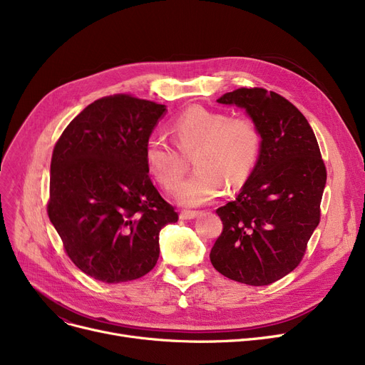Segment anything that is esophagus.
<instances>
[{
    "mask_svg": "<svg viewBox=\"0 0 365 365\" xmlns=\"http://www.w3.org/2000/svg\"><path fill=\"white\" fill-rule=\"evenodd\" d=\"M198 215H200V212H194V210H182L180 219L182 220H190V219H195Z\"/></svg>",
    "mask_w": 365,
    "mask_h": 365,
    "instance_id": "obj_1",
    "label": "esophagus"
}]
</instances>
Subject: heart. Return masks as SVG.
I'll return each mask as SVG.
<instances>
[{"label": "heart", "instance_id": "b5f03b06", "mask_svg": "<svg viewBox=\"0 0 365 365\" xmlns=\"http://www.w3.org/2000/svg\"><path fill=\"white\" fill-rule=\"evenodd\" d=\"M168 131L184 155L195 152L197 171L176 192L182 205L213 202L226 186L235 192L252 178L260 157L262 133L248 117H227L225 112L190 106L170 123ZM177 150L161 136H150L145 146L146 167L167 190L178 187L186 170L182 153Z\"/></svg>", "mask_w": 365, "mask_h": 365}]
</instances>
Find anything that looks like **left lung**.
<instances>
[{
    "label": "left lung",
    "instance_id": "obj_1",
    "mask_svg": "<svg viewBox=\"0 0 365 365\" xmlns=\"http://www.w3.org/2000/svg\"><path fill=\"white\" fill-rule=\"evenodd\" d=\"M217 102L247 110L262 133V150L235 201L216 210L223 231L210 260L229 279L272 284L304 256L319 223L327 170L308 120L278 93L242 87Z\"/></svg>",
    "mask_w": 365,
    "mask_h": 365
}]
</instances>
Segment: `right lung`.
<instances>
[{"label":"right lung","instance_id":"right-lung-1","mask_svg":"<svg viewBox=\"0 0 365 365\" xmlns=\"http://www.w3.org/2000/svg\"><path fill=\"white\" fill-rule=\"evenodd\" d=\"M164 105L106 96L56 142L47 213L73 264L108 284L146 275L160 257V231L178 222L153 186L145 146Z\"/></svg>","mask_w":365,"mask_h":365}]
</instances>
